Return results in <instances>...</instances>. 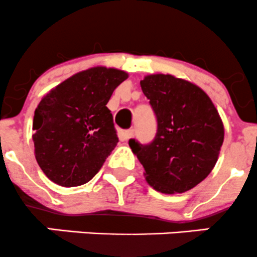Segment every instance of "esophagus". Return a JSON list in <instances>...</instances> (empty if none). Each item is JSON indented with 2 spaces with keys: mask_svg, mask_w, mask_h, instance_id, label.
I'll return each instance as SVG.
<instances>
[{
  "mask_svg": "<svg viewBox=\"0 0 257 257\" xmlns=\"http://www.w3.org/2000/svg\"><path fill=\"white\" fill-rule=\"evenodd\" d=\"M134 137V131L133 129H129V131H126L125 133H124V138H125V140H129L131 138Z\"/></svg>",
  "mask_w": 257,
  "mask_h": 257,
  "instance_id": "1",
  "label": "esophagus"
}]
</instances>
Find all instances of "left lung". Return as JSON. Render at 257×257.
Segmentation results:
<instances>
[{"label":"left lung","mask_w":257,"mask_h":257,"mask_svg":"<svg viewBox=\"0 0 257 257\" xmlns=\"http://www.w3.org/2000/svg\"><path fill=\"white\" fill-rule=\"evenodd\" d=\"M158 120L150 144L129 140L148 183L161 193H183L206 178L219 156L224 126L213 102L194 83L172 75L140 81Z\"/></svg>","instance_id":"8db88e82"}]
</instances>
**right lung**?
<instances>
[{"mask_svg": "<svg viewBox=\"0 0 257 257\" xmlns=\"http://www.w3.org/2000/svg\"><path fill=\"white\" fill-rule=\"evenodd\" d=\"M126 79L121 70L91 67L65 80L38 104L34 154L56 185L75 187L88 182L115 148L117 132L106 104Z\"/></svg>", "mask_w": 257, "mask_h": 257, "instance_id": "right-lung-1", "label": "right lung"}]
</instances>
